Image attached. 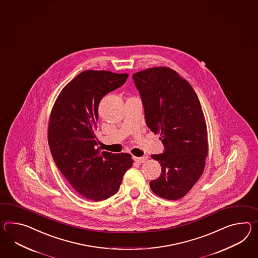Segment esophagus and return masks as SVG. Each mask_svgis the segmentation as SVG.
<instances>
[{
  "instance_id": "34e87169",
  "label": "esophagus",
  "mask_w": 258,
  "mask_h": 258,
  "mask_svg": "<svg viewBox=\"0 0 258 258\" xmlns=\"http://www.w3.org/2000/svg\"><path fill=\"white\" fill-rule=\"evenodd\" d=\"M134 161L138 162V163H144L146 160H147V157H133Z\"/></svg>"
}]
</instances>
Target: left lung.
I'll return each mask as SVG.
<instances>
[{
  "label": "left lung",
  "mask_w": 258,
  "mask_h": 258,
  "mask_svg": "<svg viewBox=\"0 0 258 258\" xmlns=\"http://www.w3.org/2000/svg\"><path fill=\"white\" fill-rule=\"evenodd\" d=\"M132 79L142 99L145 123L160 133L164 152L152 155L162 173L150 182L152 191L175 201L200 179L208 154L207 126L201 102L186 80L167 67L136 73Z\"/></svg>",
  "instance_id": "1"
}]
</instances>
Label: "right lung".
I'll return each mask as SVG.
<instances>
[{
  "label": "right lung",
  "instance_id": "obj_1",
  "mask_svg": "<svg viewBox=\"0 0 258 258\" xmlns=\"http://www.w3.org/2000/svg\"><path fill=\"white\" fill-rule=\"evenodd\" d=\"M127 77L109 71H84L63 88L51 112V155L71 185L88 200L104 201L117 193L133 164L130 154L96 149L95 135L100 101Z\"/></svg>",
  "mask_w": 258,
  "mask_h": 258
}]
</instances>
